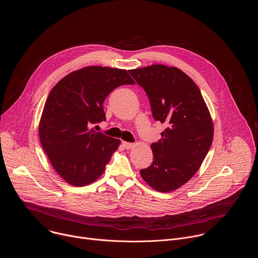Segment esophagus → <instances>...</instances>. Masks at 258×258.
Instances as JSON below:
<instances>
[{
    "mask_svg": "<svg viewBox=\"0 0 258 258\" xmlns=\"http://www.w3.org/2000/svg\"><path fill=\"white\" fill-rule=\"evenodd\" d=\"M122 145H123V147L125 148V149H130V148L133 147V144H132V143L125 142V141L122 142Z\"/></svg>",
    "mask_w": 258,
    "mask_h": 258,
    "instance_id": "esophagus-1",
    "label": "esophagus"
}]
</instances>
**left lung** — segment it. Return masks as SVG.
<instances>
[{
	"label": "left lung",
	"instance_id": "8db88e82",
	"mask_svg": "<svg viewBox=\"0 0 258 258\" xmlns=\"http://www.w3.org/2000/svg\"><path fill=\"white\" fill-rule=\"evenodd\" d=\"M129 74L145 90L154 119L167 125L151 145L153 163L140 174L156 190L177 189L197 173L213 143L210 111L197 84L177 68L153 64Z\"/></svg>",
	"mask_w": 258,
	"mask_h": 258
}]
</instances>
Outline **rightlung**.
Returning a JSON list of instances; mask_svg holds the SVG:
<instances>
[{"mask_svg": "<svg viewBox=\"0 0 258 258\" xmlns=\"http://www.w3.org/2000/svg\"><path fill=\"white\" fill-rule=\"evenodd\" d=\"M124 84H134L125 70L89 67L67 75L49 92L39 139L52 167L69 184H91L105 171L120 140L91 126L106 120L103 102Z\"/></svg>", "mask_w": 258, "mask_h": 258, "instance_id": "1", "label": "right lung"}]
</instances>
